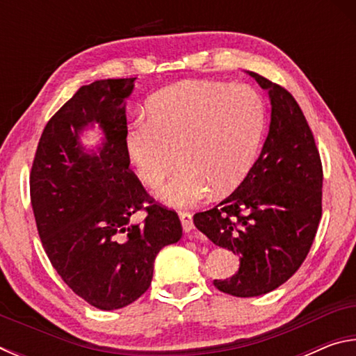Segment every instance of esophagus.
Returning a JSON list of instances; mask_svg holds the SVG:
<instances>
[{
    "mask_svg": "<svg viewBox=\"0 0 356 356\" xmlns=\"http://www.w3.org/2000/svg\"><path fill=\"white\" fill-rule=\"evenodd\" d=\"M179 218L182 221V227L185 234H191L193 231V215L190 212H179Z\"/></svg>",
    "mask_w": 356,
    "mask_h": 356,
    "instance_id": "1",
    "label": "esophagus"
}]
</instances>
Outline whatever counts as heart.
<instances>
[{
  "instance_id": "obj_1",
  "label": "heart",
  "mask_w": 356,
  "mask_h": 356,
  "mask_svg": "<svg viewBox=\"0 0 356 356\" xmlns=\"http://www.w3.org/2000/svg\"><path fill=\"white\" fill-rule=\"evenodd\" d=\"M146 118L125 130V156L147 186L163 184L177 159L180 171L159 196L172 207H188L248 176L261 149L265 105L250 84L185 81L154 94Z\"/></svg>"
}]
</instances>
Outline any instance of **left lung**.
Listing matches in <instances>:
<instances>
[{
    "instance_id": "obj_1",
    "label": "left lung",
    "mask_w": 356,
    "mask_h": 356,
    "mask_svg": "<svg viewBox=\"0 0 356 356\" xmlns=\"http://www.w3.org/2000/svg\"><path fill=\"white\" fill-rule=\"evenodd\" d=\"M250 75L272 100L262 152L226 200L193 216L204 236L240 259L238 272L213 286L243 298L275 291L305 262L322 218L323 182L321 154L297 100L280 84Z\"/></svg>"
}]
</instances>
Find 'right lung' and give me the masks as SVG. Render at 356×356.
Masks as SVG:
<instances>
[{
  "label": "right lung",
  "instance_id": "obj_1",
  "mask_svg": "<svg viewBox=\"0 0 356 356\" xmlns=\"http://www.w3.org/2000/svg\"><path fill=\"white\" fill-rule=\"evenodd\" d=\"M134 81L99 80L78 89L47 122L29 174L48 259L78 297L104 311L140 298L152 281L159 251L182 237L176 210L155 202L124 152V99ZM89 122H99L106 134L97 154L83 153L77 143ZM136 211L147 218L134 225Z\"/></svg>",
  "mask_w": 356,
  "mask_h": 356
}]
</instances>
